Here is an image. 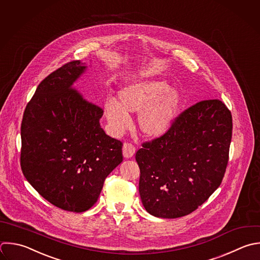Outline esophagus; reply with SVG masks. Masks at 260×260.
Wrapping results in <instances>:
<instances>
[{"instance_id":"esophagus-1","label":"esophagus","mask_w":260,"mask_h":260,"mask_svg":"<svg viewBox=\"0 0 260 260\" xmlns=\"http://www.w3.org/2000/svg\"><path fill=\"white\" fill-rule=\"evenodd\" d=\"M135 151H136V148L132 143H129V142L124 143V145H123V154L126 158L132 157L134 155Z\"/></svg>"}]
</instances>
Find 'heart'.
I'll list each match as a JSON object with an SVG mask.
<instances>
[{"label":"heart","instance_id":"b5f03b06","mask_svg":"<svg viewBox=\"0 0 260 260\" xmlns=\"http://www.w3.org/2000/svg\"><path fill=\"white\" fill-rule=\"evenodd\" d=\"M180 105V94L171 89L160 78L143 77L126 83L118 92V102L105 103V115L112 130L123 132L129 125L128 113H138L141 131L150 137L165 134L176 117Z\"/></svg>","mask_w":260,"mask_h":260}]
</instances>
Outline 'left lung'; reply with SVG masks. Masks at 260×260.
I'll list each match as a JSON object with an SVG mask.
<instances>
[{
  "label": "left lung",
  "instance_id": "left-lung-1",
  "mask_svg": "<svg viewBox=\"0 0 260 260\" xmlns=\"http://www.w3.org/2000/svg\"><path fill=\"white\" fill-rule=\"evenodd\" d=\"M232 131V114L225 105L205 100L179 114L165 134L144 141L135 158L146 211L176 218L204 203L224 176Z\"/></svg>",
  "mask_w": 260,
  "mask_h": 260
}]
</instances>
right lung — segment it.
<instances>
[{
    "mask_svg": "<svg viewBox=\"0 0 260 260\" xmlns=\"http://www.w3.org/2000/svg\"><path fill=\"white\" fill-rule=\"evenodd\" d=\"M84 70L74 60L48 75L21 123L23 175L45 199L73 212L98 201L106 178L123 160V143L101 128L104 110L73 87Z\"/></svg>",
    "mask_w": 260,
    "mask_h": 260,
    "instance_id": "add662e5",
    "label": "right lung"
}]
</instances>
